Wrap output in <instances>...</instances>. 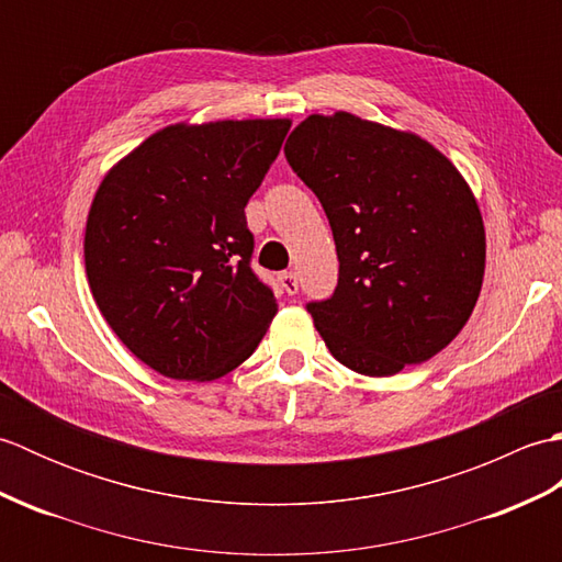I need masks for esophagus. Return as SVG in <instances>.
Instances as JSON below:
<instances>
[{
	"instance_id": "1",
	"label": "esophagus",
	"mask_w": 562,
	"mask_h": 562,
	"mask_svg": "<svg viewBox=\"0 0 562 562\" xmlns=\"http://www.w3.org/2000/svg\"><path fill=\"white\" fill-rule=\"evenodd\" d=\"M280 282H282V290L288 292L290 296L300 292V278H296V272H294V270L282 272V274H280Z\"/></svg>"
}]
</instances>
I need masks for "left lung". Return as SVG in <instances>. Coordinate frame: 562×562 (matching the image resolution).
I'll return each instance as SVG.
<instances>
[{"label": "left lung", "instance_id": "8db88e82", "mask_svg": "<svg viewBox=\"0 0 562 562\" xmlns=\"http://www.w3.org/2000/svg\"><path fill=\"white\" fill-rule=\"evenodd\" d=\"M338 250V288L308 302L330 355L391 376L459 336L479 302L485 229L471 188L429 142L352 113L308 115L284 145Z\"/></svg>", "mask_w": 562, "mask_h": 562}]
</instances>
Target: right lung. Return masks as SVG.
Segmentation results:
<instances>
[{
  "label": "right lung",
  "instance_id": "right-lung-1",
  "mask_svg": "<svg viewBox=\"0 0 562 562\" xmlns=\"http://www.w3.org/2000/svg\"><path fill=\"white\" fill-rule=\"evenodd\" d=\"M290 121L171 125L113 166L83 236L93 300L159 374L212 381L248 360L278 314L250 268L246 202Z\"/></svg>",
  "mask_w": 562,
  "mask_h": 562
}]
</instances>
